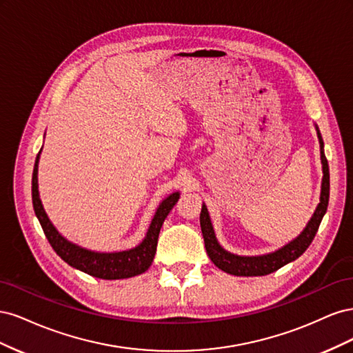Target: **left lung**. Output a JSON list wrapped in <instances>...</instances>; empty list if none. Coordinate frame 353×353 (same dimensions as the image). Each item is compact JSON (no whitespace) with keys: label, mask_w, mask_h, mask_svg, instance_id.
I'll return each mask as SVG.
<instances>
[{"label":"left lung","mask_w":353,"mask_h":353,"mask_svg":"<svg viewBox=\"0 0 353 353\" xmlns=\"http://www.w3.org/2000/svg\"><path fill=\"white\" fill-rule=\"evenodd\" d=\"M319 144H321V160H323V188H321V201L314 213V216L309 221L303 232L292 243L284 245L283 249L276 250L274 253L265 254V256H254V258H244V256H236L223 250L218 244L215 234H213L212 223L209 219V213L206 206H201L200 212V227L203 232V239H205V248L209 254L210 261L215 263L219 270L225 271L232 275L240 276H258V275H268L280 270L281 266L287 265L288 262L296 261L312 243L315 234L319 228V223L323 221V216L327 212L328 206V197H330V172H328V162L324 154V143L323 138L319 135Z\"/></svg>","instance_id":"obj_1"}]
</instances>
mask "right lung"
I'll use <instances>...</instances> for the list:
<instances>
[{
    "mask_svg": "<svg viewBox=\"0 0 353 353\" xmlns=\"http://www.w3.org/2000/svg\"><path fill=\"white\" fill-rule=\"evenodd\" d=\"M38 157L39 154L37 156L34 174H32V203H34L35 215L41 223L42 230H44L48 243L60 258L70 266H73V268H77L85 274H90L92 276H97V279L101 280L130 279V276H135L145 272L154 258L160 228H162V223L168 216V213L178 201L179 193L170 194L168 199L162 201V205L159 206L156 215L150 223V228L147 231L145 239L138 248L119 253L90 252L63 239L50 222L44 208L41 205L38 194Z\"/></svg>",
    "mask_w": 353,
    "mask_h": 353,
    "instance_id": "add662e5",
    "label": "right lung"
}]
</instances>
